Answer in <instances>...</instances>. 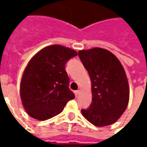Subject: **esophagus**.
I'll return each mask as SVG.
<instances>
[{
	"mask_svg": "<svg viewBox=\"0 0 147 147\" xmlns=\"http://www.w3.org/2000/svg\"><path fill=\"white\" fill-rule=\"evenodd\" d=\"M80 90H76V91H75V94H76V97H78L79 96H80Z\"/></svg>",
	"mask_w": 147,
	"mask_h": 147,
	"instance_id": "1",
	"label": "esophagus"
}]
</instances>
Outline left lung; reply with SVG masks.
Here are the masks:
<instances>
[{
	"mask_svg": "<svg viewBox=\"0 0 147 147\" xmlns=\"http://www.w3.org/2000/svg\"><path fill=\"white\" fill-rule=\"evenodd\" d=\"M78 56L91 80L92 102L82 109L83 116L96 127L113 124L123 114L129 101V85L124 67L106 49L80 51Z\"/></svg>",
	"mask_w": 147,
	"mask_h": 147,
	"instance_id": "1",
	"label": "left lung"
}]
</instances>
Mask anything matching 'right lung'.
Masks as SVG:
<instances>
[{
  "instance_id": "right-lung-1",
  "label": "right lung",
  "mask_w": 147,
  "mask_h": 147,
  "mask_svg": "<svg viewBox=\"0 0 147 147\" xmlns=\"http://www.w3.org/2000/svg\"><path fill=\"white\" fill-rule=\"evenodd\" d=\"M76 55L69 48L53 45L40 51L29 61L20 82V97L31 117L40 121L51 119L75 98L69 88L65 65Z\"/></svg>"
}]
</instances>
